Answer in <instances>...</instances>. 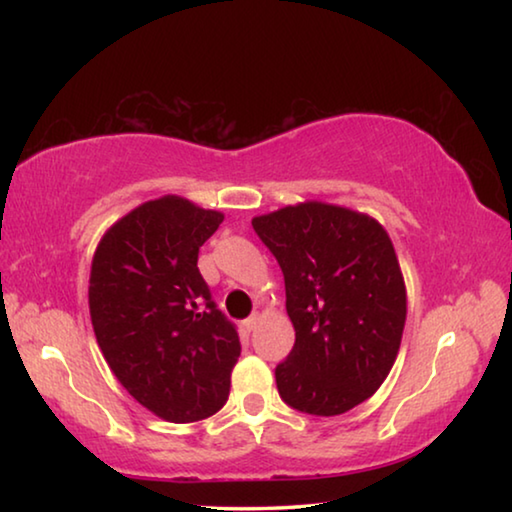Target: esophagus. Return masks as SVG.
I'll return each instance as SVG.
<instances>
[{"instance_id":"obj_1","label":"esophagus","mask_w":512,"mask_h":512,"mask_svg":"<svg viewBox=\"0 0 512 512\" xmlns=\"http://www.w3.org/2000/svg\"><path fill=\"white\" fill-rule=\"evenodd\" d=\"M259 320H262V316H259V314L248 316V318L244 320V329H246V332H253V329L259 325Z\"/></svg>"}]
</instances>
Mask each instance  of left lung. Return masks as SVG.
Segmentation results:
<instances>
[{
	"label": "left lung",
	"mask_w": 512,
	"mask_h": 512,
	"mask_svg": "<svg viewBox=\"0 0 512 512\" xmlns=\"http://www.w3.org/2000/svg\"><path fill=\"white\" fill-rule=\"evenodd\" d=\"M275 255L296 329L275 368L280 397L309 415H341L384 384L400 352L406 287L393 241L368 214L307 201L253 219Z\"/></svg>",
	"instance_id": "obj_1"
}]
</instances>
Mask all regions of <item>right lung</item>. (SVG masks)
<instances>
[{
  "instance_id": "right-lung-1",
  "label": "right lung",
  "mask_w": 512,
  "mask_h": 512,
  "mask_svg": "<svg viewBox=\"0 0 512 512\" xmlns=\"http://www.w3.org/2000/svg\"><path fill=\"white\" fill-rule=\"evenodd\" d=\"M221 221V212L162 196L112 225L92 257L90 318L103 357L167 422L210 418L230 395L239 336L196 266Z\"/></svg>"
}]
</instances>
